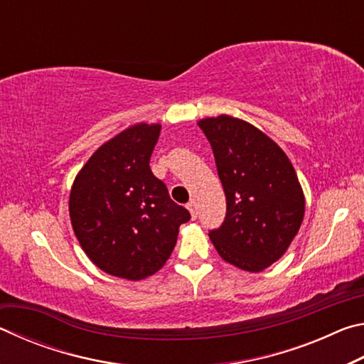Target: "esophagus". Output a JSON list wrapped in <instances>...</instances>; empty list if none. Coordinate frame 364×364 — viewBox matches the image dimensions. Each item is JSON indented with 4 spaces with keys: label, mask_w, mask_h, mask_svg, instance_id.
<instances>
[{
    "label": "esophagus",
    "mask_w": 364,
    "mask_h": 364,
    "mask_svg": "<svg viewBox=\"0 0 364 364\" xmlns=\"http://www.w3.org/2000/svg\"><path fill=\"white\" fill-rule=\"evenodd\" d=\"M188 210L191 213V217H193V220L197 218V213H199V210H197V202L196 200H191L188 204Z\"/></svg>",
    "instance_id": "esophagus-1"
}]
</instances>
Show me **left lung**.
<instances>
[{
  "mask_svg": "<svg viewBox=\"0 0 364 364\" xmlns=\"http://www.w3.org/2000/svg\"><path fill=\"white\" fill-rule=\"evenodd\" d=\"M197 125L212 146L226 196V217L208 231L225 262L258 273L291 245L305 197L291 160L250 123L220 115Z\"/></svg>",
  "mask_w": 364,
  "mask_h": 364,
  "instance_id": "obj_1",
  "label": "left lung"
}]
</instances>
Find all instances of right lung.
<instances>
[{
    "mask_svg": "<svg viewBox=\"0 0 364 364\" xmlns=\"http://www.w3.org/2000/svg\"><path fill=\"white\" fill-rule=\"evenodd\" d=\"M159 134L160 125L127 128L90 157L70 191L72 226L85 254L123 279L162 268L191 218L149 167Z\"/></svg>",
    "mask_w": 364,
    "mask_h": 364,
    "instance_id": "add662e5",
    "label": "right lung"
}]
</instances>
